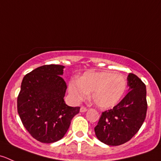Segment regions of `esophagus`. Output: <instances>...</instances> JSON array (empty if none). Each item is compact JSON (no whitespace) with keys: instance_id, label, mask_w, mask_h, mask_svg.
I'll return each mask as SVG.
<instances>
[{"instance_id":"34e87169","label":"esophagus","mask_w":161,"mask_h":161,"mask_svg":"<svg viewBox=\"0 0 161 161\" xmlns=\"http://www.w3.org/2000/svg\"><path fill=\"white\" fill-rule=\"evenodd\" d=\"M87 111V108L85 107V106H82V107L80 108V112H85Z\"/></svg>"}]
</instances>
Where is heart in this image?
<instances>
[{
	"mask_svg": "<svg viewBox=\"0 0 161 161\" xmlns=\"http://www.w3.org/2000/svg\"><path fill=\"white\" fill-rule=\"evenodd\" d=\"M127 82L119 73L112 71L86 72L79 79H71L69 92L76 101L85 100L92 92V101L101 108H110L122 99Z\"/></svg>",
	"mask_w": 161,
	"mask_h": 161,
	"instance_id": "b5f03b06",
	"label": "heart"
}]
</instances>
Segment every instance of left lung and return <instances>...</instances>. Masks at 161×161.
I'll return each mask as SVG.
<instances>
[{
  "mask_svg": "<svg viewBox=\"0 0 161 161\" xmlns=\"http://www.w3.org/2000/svg\"><path fill=\"white\" fill-rule=\"evenodd\" d=\"M127 95L113 108L103 112L94 127L97 138L108 146H119L131 139L146 119V85L132 73L127 76Z\"/></svg>",
  "mask_w": 161,
  "mask_h": 161,
  "instance_id": "1",
  "label": "left lung"
}]
</instances>
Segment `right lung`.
<instances>
[{
    "instance_id": "obj_1",
    "label": "right lung",
    "mask_w": 161,
    "mask_h": 161,
    "mask_svg": "<svg viewBox=\"0 0 161 161\" xmlns=\"http://www.w3.org/2000/svg\"><path fill=\"white\" fill-rule=\"evenodd\" d=\"M64 67L47 64L23 77L17 97V110L30 135L43 143L61 139L73 117L80 110L65 104L67 84L60 75Z\"/></svg>"
}]
</instances>
